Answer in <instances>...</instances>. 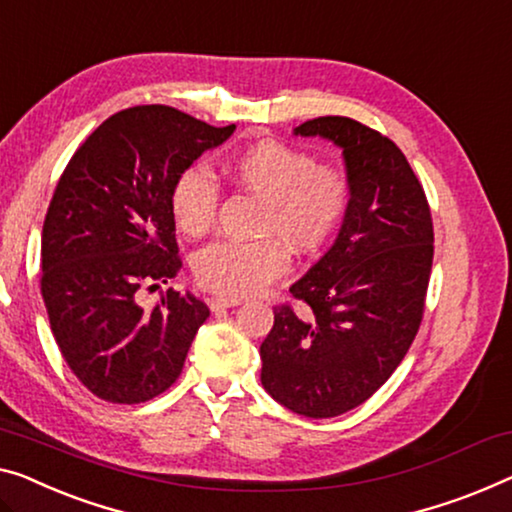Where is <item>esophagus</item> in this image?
Instances as JSON below:
<instances>
[{"label":"esophagus","mask_w":512,"mask_h":512,"mask_svg":"<svg viewBox=\"0 0 512 512\" xmlns=\"http://www.w3.org/2000/svg\"><path fill=\"white\" fill-rule=\"evenodd\" d=\"M241 301L239 299H223V296H213V299L209 301V308L213 312L218 310H227V308H234V305H239Z\"/></svg>","instance_id":"obj_1"}]
</instances>
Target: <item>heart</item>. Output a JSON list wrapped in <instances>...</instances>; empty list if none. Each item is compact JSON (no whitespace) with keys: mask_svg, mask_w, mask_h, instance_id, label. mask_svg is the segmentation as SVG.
Instances as JSON below:
<instances>
[{"mask_svg":"<svg viewBox=\"0 0 512 512\" xmlns=\"http://www.w3.org/2000/svg\"><path fill=\"white\" fill-rule=\"evenodd\" d=\"M230 174L264 202L259 234L278 236L296 253L322 246L349 200V183L338 167L315 165L305 151L271 140L241 151L230 163ZM170 209L183 234L202 236L216 218L218 186L200 167H190L174 181ZM278 239L211 243L195 257V278L227 299L259 294L289 266L287 250Z\"/></svg>","mask_w":512,"mask_h":512,"instance_id":"obj_1","label":"heart"}]
</instances>
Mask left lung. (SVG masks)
Listing matches in <instances>:
<instances>
[{
  "label": "left lung",
  "instance_id": "1",
  "mask_svg": "<svg viewBox=\"0 0 512 512\" xmlns=\"http://www.w3.org/2000/svg\"><path fill=\"white\" fill-rule=\"evenodd\" d=\"M294 135L342 149L349 200L333 246L289 287L305 315L273 312L262 386L294 414L331 418L368 400L409 352L432 271V216L388 137L349 117L310 119Z\"/></svg>",
  "mask_w": 512,
  "mask_h": 512
}]
</instances>
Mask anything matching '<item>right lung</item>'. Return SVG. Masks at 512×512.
Wrapping results in <instances>:
<instances>
[{"label":"right lung","mask_w":512,"mask_h":512,"mask_svg":"<svg viewBox=\"0 0 512 512\" xmlns=\"http://www.w3.org/2000/svg\"><path fill=\"white\" fill-rule=\"evenodd\" d=\"M234 131L137 105L105 119L61 174L41 234V294L61 356L101 400L147 402L181 375L209 308L167 289L144 310L140 289L181 266L174 181Z\"/></svg>","instance_id":"add662e5"}]
</instances>
